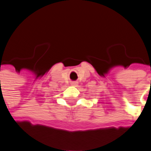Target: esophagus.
I'll return each instance as SVG.
<instances>
[{
  "mask_svg": "<svg viewBox=\"0 0 151 151\" xmlns=\"http://www.w3.org/2000/svg\"><path fill=\"white\" fill-rule=\"evenodd\" d=\"M77 85H78L77 81H72V82H71V86H76Z\"/></svg>",
  "mask_w": 151,
  "mask_h": 151,
  "instance_id": "obj_1",
  "label": "esophagus"
}]
</instances>
